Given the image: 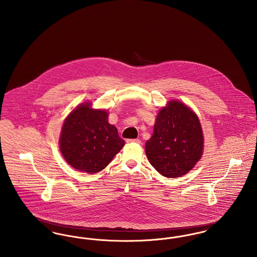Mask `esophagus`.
<instances>
[{"label":"esophagus","mask_w":257,"mask_h":257,"mask_svg":"<svg viewBox=\"0 0 257 257\" xmlns=\"http://www.w3.org/2000/svg\"><path fill=\"white\" fill-rule=\"evenodd\" d=\"M127 144H141V141L139 139H128L126 140Z\"/></svg>","instance_id":"esophagus-1"}]
</instances>
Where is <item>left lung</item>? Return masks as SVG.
I'll list each match as a JSON object with an SVG mask.
<instances>
[{
  "label": "left lung",
  "mask_w": 257,
  "mask_h": 257,
  "mask_svg": "<svg viewBox=\"0 0 257 257\" xmlns=\"http://www.w3.org/2000/svg\"><path fill=\"white\" fill-rule=\"evenodd\" d=\"M202 150L203 135L196 113L183 103L171 101L160 110L146 144L149 163L162 175L175 178L195 167Z\"/></svg>",
  "instance_id": "1"
}]
</instances>
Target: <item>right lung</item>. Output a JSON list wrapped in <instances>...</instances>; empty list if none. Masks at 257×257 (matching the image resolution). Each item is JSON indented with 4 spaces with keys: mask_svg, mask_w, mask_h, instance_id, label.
<instances>
[{
    "mask_svg": "<svg viewBox=\"0 0 257 257\" xmlns=\"http://www.w3.org/2000/svg\"><path fill=\"white\" fill-rule=\"evenodd\" d=\"M82 104L66 117L60 147L66 162L78 171L95 173L105 169L125 142L108 122L106 110H92Z\"/></svg>",
    "mask_w": 257,
    "mask_h": 257,
    "instance_id": "add662e5",
    "label": "right lung"
}]
</instances>
